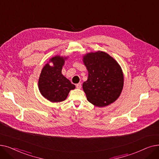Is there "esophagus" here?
<instances>
[{
  "label": "esophagus",
  "instance_id": "1",
  "mask_svg": "<svg viewBox=\"0 0 159 159\" xmlns=\"http://www.w3.org/2000/svg\"><path fill=\"white\" fill-rule=\"evenodd\" d=\"M75 87H76V88H77V89H81V84L80 83V84H78L76 85H75Z\"/></svg>",
  "mask_w": 159,
  "mask_h": 159
}]
</instances>
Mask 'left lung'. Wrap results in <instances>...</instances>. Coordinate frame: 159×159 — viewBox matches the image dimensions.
I'll list each match as a JSON object with an SVG mask.
<instances>
[{
    "instance_id": "1",
    "label": "left lung",
    "mask_w": 159,
    "mask_h": 159,
    "mask_svg": "<svg viewBox=\"0 0 159 159\" xmlns=\"http://www.w3.org/2000/svg\"><path fill=\"white\" fill-rule=\"evenodd\" d=\"M88 78L83 84L87 100L103 107L115 102L122 91L124 74L116 60L102 51L90 52L83 56Z\"/></svg>"
}]
</instances>
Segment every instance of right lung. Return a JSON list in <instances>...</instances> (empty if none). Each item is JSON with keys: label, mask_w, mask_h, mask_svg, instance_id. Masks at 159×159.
Wrapping results in <instances>:
<instances>
[{"label": "right lung", "mask_w": 159, "mask_h": 159, "mask_svg": "<svg viewBox=\"0 0 159 159\" xmlns=\"http://www.w3.org/2000/svg\"><path fill=\"white\" fill-rule=\"evenodd\" d=\"M68 57L56 56L44 66L38 81V87L41 95L51 102H63L75 85L61 73L63 66ZM52 63V66L49 63Z\"/></svg>", "instance_id": "add662e5"}]
</instances>
